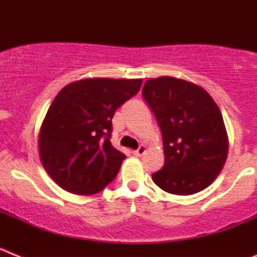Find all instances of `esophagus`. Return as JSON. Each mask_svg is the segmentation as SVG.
Segmentation results:
<instances>
[{
    "mask_svg": "<svg viewBox=\"0 0 257 257\" xmlns=\"http://www.w3.org/2000/svg\"><path fill=\"white\" fill-rule=\"evenodd\" d=\"M145 152H147V148H145L144 145H140L139 148L136 149V151H134L133 153H134V156H136V157H142Z\"/></svg>",
    "mask_w": 257,
    "mask_h": 257,
    "instance_id": "obj_1",
    "label": "esophagus"
}]
</instances>
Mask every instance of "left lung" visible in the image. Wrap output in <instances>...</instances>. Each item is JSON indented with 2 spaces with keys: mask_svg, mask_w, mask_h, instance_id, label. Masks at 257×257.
Masks as SVG:
<instances>
[{
  "mask_svg": "<svg viewBox=\"0 0 257 257\" xmlns=\"http://www.w3.org/2000/svg\"><path fill=\"white\" fill-rule=\"evenodd\" d=\"M143 97L162 133L165 165L152 174L154 183L178 196L207 188L225 165L229 149L216 103L201 86L167 76L148 79Z\"/></svg>",
  "mask_w": 257,
  "mask_h": 257,
  "instance_id": "8db88e82",
  "label": "left lung"
}]
</instances>
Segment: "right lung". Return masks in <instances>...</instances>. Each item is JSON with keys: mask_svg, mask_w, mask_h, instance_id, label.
<instances>
[{"mask_svg": "<svg viewBox=\"0 0 257 257\" xmlns=\"http://www.w3.org/2000/svg\"><path fill=\"white\" fill-rule=\"evenodd\" d=\"M142 83V79L88 78L61 88L38 136L41 162L59 187L90 196L117 176L126 156L110 144L112 118L139 92Z\"/></svg>", "mask_w": 257, "mask_h": 257, "instance_id": "obj_1", "label": "right lung"}]
</instances>
